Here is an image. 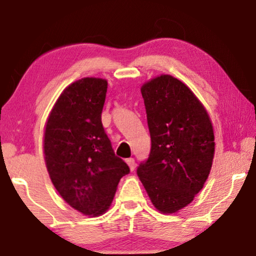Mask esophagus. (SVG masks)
I'll return each instance as SVG.
<instances>
[{"mask_svg":"<svg viewBox=\"0 0 256 256\" xmlns=\"http://www.w3.org/2000/svg\"><path fill=\"white\" fill-rule=\"evenodd\" d=\"M126 162H128V168H130L131 171H134V168H136V162H134V158L126 159Z\"/></svg>","mask_w":256,"mask_h":256,"instance_id":"obj_1","label":"esophagus"}]
</instances>
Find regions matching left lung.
<instances>
[{
  "instance_id": "obj_1",
  "label": "left lung",
  "mask_w": 256,
  "mask_h": 256,
  "mask_svg": "<svg viewBox=\"0 0 256 256\" xmlns=\"http://www.w3.org/2000/svg\"><path fill=\"white\" fill-rule=\"evenodd\" d=\"M142 94L151 151L137 174L156 210L178 212L208 178L214 156L212 122L192 91L170 74L145 83Z\"/></svg>"
}]
</instances>
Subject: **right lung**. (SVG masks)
<instances>
[{
  "label": "right lung",
  "mask_w": 256,
  "mask_h": 256,
  "mask_svg": "<svg viewBox=\"0 0 256 256\" xmlns=\"http://www.w3.org/2000/svg\"><path fill=\"white\" fill-rule=\"evenodd\" d=\"M108 82L86 77L70 84L51 110L44 156L54 188L72 208L100 216L110 207L119 180L130 173L114 154L102 124Z\"/></svg>",
  "instance_id": "1"
}]
</instances>
